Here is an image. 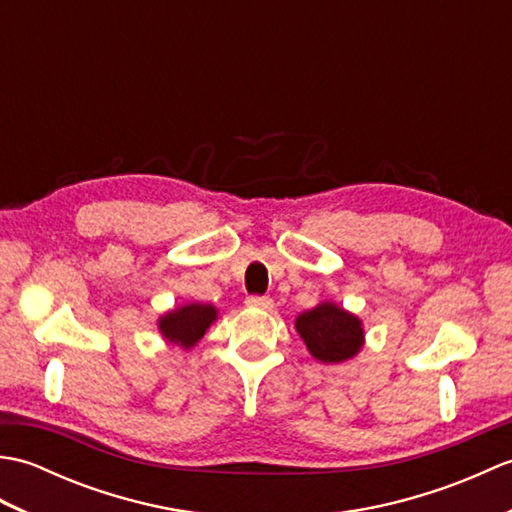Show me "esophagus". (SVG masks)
<instances>
[{"mask_svg": "<svg viewBox=\"0 0 512 512\" xmlns=\"http://www.w3.org/2000/svg\"><path fill=\"white\" fill-rule=\"evenodd\" d=\"M246 306L248 308H257V310H273V299L255 295V297H248L246 299Z\"/></svg>", "mask_w": 512, "mask_h": 512, "instance_id": "obj_1", "label": "esophagus"}]
</instances>
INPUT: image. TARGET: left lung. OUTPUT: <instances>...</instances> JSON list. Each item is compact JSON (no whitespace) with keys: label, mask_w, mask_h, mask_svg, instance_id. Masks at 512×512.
<instances>
[{"label":"left lung","mask_w":512,"mask_h":512,"mask_svg":"<svg viewBox=\"0 0 512 512\" xmlns=\"http://www.w3.org/2000/svg\"><path fill=\"white\" fill-rule=\"evenodd\" d=\"M295 328L308 352L321 363H343L361 352L365 343L363 321L332 301L301 312Z\"/></svg>","instance_id":"left-lung-1"}]
</instances>
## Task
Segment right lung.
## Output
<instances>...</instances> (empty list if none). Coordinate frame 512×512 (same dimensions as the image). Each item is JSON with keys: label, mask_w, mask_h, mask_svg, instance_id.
<instances>
[{"label": "right lung", "mask_w": 512, "mask_h": 512, "mask_svg": "<svg viewBox=\"0 0 512 512\" xmlns=\"http://www.w3.org/2000/svg\"><path fill=\"white\" fill-rule=\"evenodd\" d=\"M215 319L217 310L211 303H184V306L162 314L158 319V330L165 336V341L189 350L202 339Z\"/></svg>", "instance_id": "add662e5"}]
</instances>
